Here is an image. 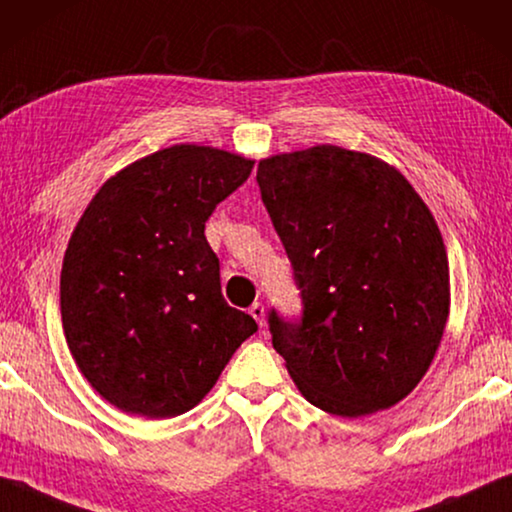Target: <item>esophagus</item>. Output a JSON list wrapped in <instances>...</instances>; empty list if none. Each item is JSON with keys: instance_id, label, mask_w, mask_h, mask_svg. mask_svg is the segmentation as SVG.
Instances as JSON below:
<instances>
[{"instance_id": "esophagus-1", "label": "esophagus", "mask_w": 512, "mask_h": 512, "mask_svg": "<svg viewBox=\"0 0 512 512\" xmlns=\"http://www.w3.org/2000/svg\"><path fill=\"white\" fill-rule=\"evenodd\" d=\"M250 315L255 317V322H257L259 326H264V322H266V312H264V305H262V303H253V305H250Z\"/></svg>"}]
</instances>
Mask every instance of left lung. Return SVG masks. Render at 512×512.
Returning <instances> with one entry per match:
<instances>
[{
  "instance_id": "left-lung-1",
  "label": "left lung",
  "mask_w": 512,
  "mask_h": 512,
  "mask_svg": "<svg viewBox=\"0 0 512 512\" xmlns=\"http://www.w3.org/2000/svg\"><path fill=\"white\" fill-rule=\"evenodd\" d=\"M257 183L301 292V317L271 308L269 331L303 398L342 418L407 398L451 305L430 209L391 165L331 144L262 160Z\"/></svg>"
}]
</instances>
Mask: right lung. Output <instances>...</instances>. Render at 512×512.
<instances>
[{"mask_svg":"<svg viewBox=\"0 0 512 512\" xmlns=\"http://www.w3.org/2000/svg\"><path fill=\"white\" fill-rule=\"evenodd\" d=\"M253 165L195 144L156 151L105 183L73 230L59 285L68 349L126 414H186L257 331L225 301L204 236Z\"/></svg>","mask_w":512,"mask_h":512,"instance_id":"obj_1","label":"right lung"}]
</instances>
